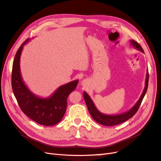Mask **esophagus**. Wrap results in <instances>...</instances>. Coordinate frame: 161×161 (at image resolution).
I'll use <instances>...</instances> for the list:
<instances>
[{
  "mask_svg": "<svg viewBox=\"0 0 161 161\" xmlns=\"http://www.w3.org/2000/svg\"><path fill=\"white\" fill-rule=\"evenodd\" d=\"M85 81H84V82L82 81V84H85Z\"/></svg>",
  "mask_w": 161,
  "mask_h": 161,
  "instance_id": "obj_1",
  "label": "esophagus"
}]
</instances>
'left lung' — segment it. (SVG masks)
<instances>
[{"label":"left lung","mask_w":161,"mask_h":161,"mask_svg":"<svg viewBox=\"0 0 161 161\" xmlns=\"http://www.w3.org/2000/svg\"><path fill=\"white\" fill-rule=\"evenodd\" d=\"M130 43L133 47L136 48V49L141 51L142 52H144V50L142 48V47L140 46V45L138 42L131 40H130ZM148 70H147V78H146V80H145L144 89L138 101L136 102V103L133 106V108H131L130 110H128L126 112H124V113L118 114V115H106V114H102L101 112H100L98 109H97L93 103V101H92L89 95L87 94L86 92H83V97L87 106V108H88L89 113L92 116V118H93V119L95 121H97V123H99L101 125H107V126H112V125H115L123 123L124 121L130 119L131 118H132V117L135 115V114L138 110L139 107L141 103H142L146 92H147V91L148 89Z\"/></svg>","instance_id":"left-lung-1"}]
</instances>
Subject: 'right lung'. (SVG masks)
I'll list each match as a JSON object with an SVG mask.
<instances>
[{
    "mask_svg": "<svg viewBox=\"0 0 161 161\" xmlns=\"http://www.w3.org/2000/svg\"><path fill=\"white\" fill-rule=\"evenodd\" d=\"M30 40L27 39L22 43L14 58L11 76L13 91L21 109L27 116L40 125H53L60 122L64 117L68 97L76 89L79 80L60 86L47 98H41L33 94L24 83L20 70L21 52Z\"/></svg>",
    "mask_w": 161,
    "mask_h": 161,
    "instance_id": "right-lung-1",
    "label": "right lung"
}]
</instances>
